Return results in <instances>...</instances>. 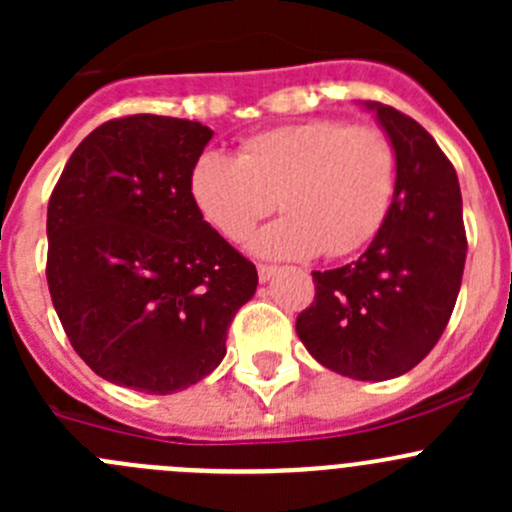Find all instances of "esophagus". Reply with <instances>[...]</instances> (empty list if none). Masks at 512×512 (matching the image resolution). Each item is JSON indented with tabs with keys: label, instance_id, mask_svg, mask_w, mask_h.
<instances>
[{
	"label": "esophagus",
	"instance_id": "1",
	"mask_svg": "<svg viewBox=\"0 0 512 512\" xmlns=\"http://www.w3.org/2000/svg\"><path fill=\"white\" fill-rule=\"evenodd\" d=\"M275 272H277L275 265H262V262L257 265V275H260V282H267L272 275H275Z\"/></svg>",
	"mask_w": 512,
	"mask_h": 512
}]
</instances>
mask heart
I'll list each match as a JSON object with an SVG mask.
<instances>
[{
	"label": "heart",
	"mask_w": 512,
	"mask_h": 512,
	"mask_svg": "<svg viewBox=\"0 0 512 512\" xmlns=\"http://www.w3.org/2000/svg\"><path fill=\"white\" fill-rule=\"evenodd\" d=\"M396 148L376 126L314 118L242 141L240 153L205 151L190 195L205 223L232 242L280 208L252 240L260 255L344 257L379 232L396 193Z\"/></svg>",
	"instance_id": "obj_1"
}]
</instances>
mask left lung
<instances>
[{
	"instance_id": "8db88e82",
	"label": "left lung",
	"mask_w": 512,
	"mask_h": 512,
	"mask_svg": "<svg viewBox=\"0 0 512 512\" xmlns=\"http://www.w3.org/2000/svg\"><path fill=\"white\" fill-rule=\"evenodd\" d=\"M376 108L396 148V193L359 260L312 272L314 299L297 334L322 366L359 381L406 374L441 339L466 265L458 175L431 133L384 103Z\"/></svg>"
}]
</instances>
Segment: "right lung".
Here are the masks:
<instances>
[{"instance_id": "1", "label": "right lung", "mask_w": 512, "mask_h": 512, "mask_svg": "<svg viewBox=\"0 0 512 512\" xmlns=\"http://www.w3.org/2000/svg\"><path fill=\"white\" fill-rule=\"evenodd\" d=\"M213 131L185 118H111L71 153L46 213V282L76 354L146 394L188 389L223 361L257 270L210 227L190 170Z\"/></svg>"}]
</instances>
